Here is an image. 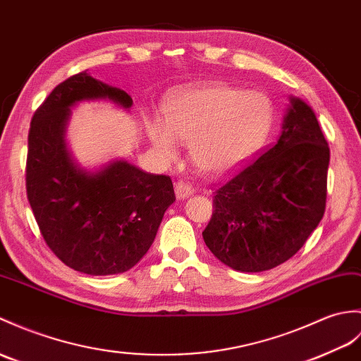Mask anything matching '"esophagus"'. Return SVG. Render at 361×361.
<instances>
[{
    "label": "esophagus",
    "instance_id": "1",
    "mask_svg": "<svg viewBox=\"0 0 361 361\" xmlns=\"http://www.w3.org/2000/svg\"><path fill=\"white\" fill-rule=\"evenodd\" d=\"M192 194H194V188H192L189 183L183 181V180H178L177 183H175V195H177L178 200L188 198Z\"/></svg>",
    "mask_w": 361,
    "mask_h": 361
}]
</instances>
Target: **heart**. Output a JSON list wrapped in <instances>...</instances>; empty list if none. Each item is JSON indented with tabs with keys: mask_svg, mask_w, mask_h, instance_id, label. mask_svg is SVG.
Wrapping results in <instances>:
<instances>
[{
	"mask_svg": "<svg viewBox=\"0 0 361 361\" xmlns=\"http://www.w3.org/2000/svg\"><path fill=\"white\" fill-rule=\"evenodd\" d=\"M274 104L259 90L209 85L180 92L166 106V124L152 123L149 135L166 158L177 155V140L190 145L195 166L228 173L254 157L269 135Z\"/></svg>",
	"mask_w": 361,
	"mask_h": 361,
	"instance_id": "heart-1",
	"label": "heart"
}]
</instances>
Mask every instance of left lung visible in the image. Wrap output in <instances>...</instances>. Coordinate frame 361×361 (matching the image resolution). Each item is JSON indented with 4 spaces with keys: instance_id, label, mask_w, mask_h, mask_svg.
Wrapping results in <instances>:
<instances>
[{
    "instance_id": "1",
    "label": "left lung",
    "mask_w": 361,
    "mask_h": 361,
    "mask_svg": "<svg viewBox=\"0 0 361 361\" xmlns=\"http://www.w3.org/2000/svg\"><path fill=\"white\" fill-rule=\"evenodd\" d=\"M329 157L314 111L290 98L279 141L215 189L206 246L240 272L288 262L324 215Z\"/></svg>"
}]
</instances>
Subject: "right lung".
I'll list each match as a JSON object with an SVG mask.
<instances>
[{
	"mask_svg": "<svg viewBox=\"0 0 361 361\" xmlns=\"http://www.w3.org/2000/svg\"><path fill=\"white\" fill-rule=\"evenodd\" d=\"M95 98L132 106L124 90L85 71L60 82L37 109L27 138L26 190L41 235L66 266L114 275L145 257L175 192L167 175L142 172L128 161L90 173L72 163L64 145L71 107Z\"/></svg>",
	"mask_w": 361,
	"mask_h": 361,
	"instance_id": "1",
	"label": "right lung"
}]
</instances>
